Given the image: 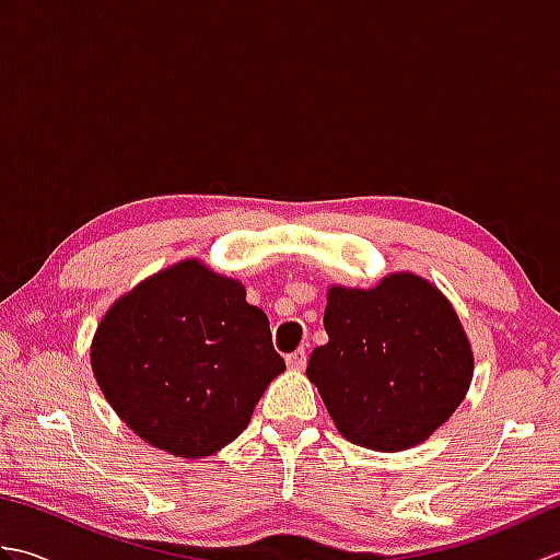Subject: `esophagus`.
Returning a JSON list of instances; mask_svg holds the SVG:
<instances>
[{
    "label": "esophagus",
    "mask_w": 560,
    "mask_h": 560,
    "mask_svg": "<svg viewBox=\"0 0 560 560\" xmlns=\"http://www.w3.org/2000/svg\"><path fill=\"white\" fill-rule=\"evenodd\" d=\"M305 363H307V355H305L303 349H299V351H293L291 355H287V365L291 368V371H303Z\"/></svg>",
    "instance_id": "obj_1"
}]
</instances>
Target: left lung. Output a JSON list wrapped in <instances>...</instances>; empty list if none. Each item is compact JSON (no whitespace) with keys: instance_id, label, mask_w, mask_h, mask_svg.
<instances>
[{"instance_id":"1","label":"left lung","mask_w":560,"mask_h":560,"mask_svg":"<svg viewBox=\"0 0 560 560\" xmlns=\"http://www.w3.org/2000/svg\"><path fill=\"white\" fill-rule=\"evenodd\" d=\"M325 331L329 341L305 373L353 445L409 450L467 397L469 337L452 303L419 273H387L373 289L329 287Z\"/></svg>"}]
</instances>
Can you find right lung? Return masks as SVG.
Listing matches in <instances>:
<instances>
[{"label": "right lung", "mask_w": 560, "mask_h": 560, "mask_svg": "<svg viewBox=\"0 0 560 560\" xmlns=\"http://www.w3.org/2000/svg\"><path fill=\"white\" fill-rule=\"evenodd\" d=\"M91 368L141 440L201 459L245 431L287 363L243 283L183 259L110 305L91 343Z\"/></svg>", "instance_id": "obj_1"}]
</instances>
